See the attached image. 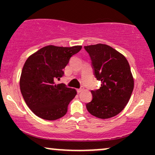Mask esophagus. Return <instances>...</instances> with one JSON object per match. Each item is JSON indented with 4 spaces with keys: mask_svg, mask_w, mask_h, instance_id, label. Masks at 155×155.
I'll return each mask as SVG.
<instances>
[{
    "mask_svg": "<svg viewBox=\"0 0 155 155\" xmlns=\"http://www.w3.org/2000/svg\"><path fill=\"white\" fill-rule=\"evenodd\" d=\"M84 90V88L83 87H81V88H80V89H77V90H77V92H78V93H80V92H82Z\"/></svg>",
    "mask_w": 155,
    "mask_h": 155,
    "instance_id": "obj_1",
    "label": "esophagus"
}]
</instances>
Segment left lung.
<instances>
[{"label": "left lung", "mask_w": 155, "mask_h": 155, "mask_svg": "<svg viewBox=\"0 0 155 155\" xmlns=\"http://www.w3.org/2000/svg\"><path fill=\"white\" fill-rule=\"evenodd\" d=\"M91 58L96 79L101 81L98 90H92V100L86 105L92 115L108 119L124 109L132 95L134 79L123 54L106 44L85 46Z\"/></svg>", "instance_id": "8db88e82"}]
</instances>
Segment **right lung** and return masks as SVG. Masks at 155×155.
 Returning <instances> with one entry per match:
<instances>
[{
    "instance_id": "obj_1",
    "label": "right lung",
    "mask_w": 155,
    "mask_h": 155,
    "mask_svg": "<svg viewBox=\"0 0 155 155\" xmlns=\"http://www.w3.org/2000/svg\"><path fill=\"white\" fill-rule=\"evenodd\" d=\"M81 46L71 47L46 46L27 59L19 79L21 93L27 106L36 116L47 120L61 118L76 95L75 89L54 80L63 75V69Z\"/></svg>"
}]
</instances>
